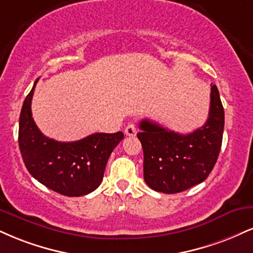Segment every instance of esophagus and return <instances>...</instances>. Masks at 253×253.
<instances>
[{
  "mask_svg": "<svg viewBox=\"0 0 253 253\" xmlns=\"http://www.w3.org/2000/svg\"><path fill=\"white\" fill-rule=\"evenodd\" d=\"M125 134L128 136H134L136 134V127L134 124H128L125 128Z\"/></svg>",
  "mask_w": 253,
  "mask_h": 253,
  "instance_id": "34e87169",
  "label": "esophagus"
}]
</instances>
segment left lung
<instances>
[{
    "instance_id": "8db88e82",
    "label": "left lung",
    "mask_w": 253,
    "mask_h": 253,
    "mask_svg": "<svg viewBox=\"0 0 253 253\" xmlns=\"http://www.w3.org/2000/svg\"><path fill=\"white\" fill-rule=\"evenodd\" d=\"M138 139L144 151V179L157 192H182L208 178L221 148L224 108L215 84L205 125L180 134L145 119L139 124Z\"/></svg>"
}]
</instances>
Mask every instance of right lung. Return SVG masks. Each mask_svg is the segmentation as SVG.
<instances>
[{
    "label": "right lung",
    "mask_w": 253,
    "mask_h": 253,
    "mask_svg": "<svg viewBox=\"0 0 253 253\" xmlns=\"http://www.w3.org/2000/svg\"><path fill=\"white\" fill-rule=\"evenodd\" d=\"M20 114L19 146L28 172L45 187L67 197H81L101 184L109 156L124 133H94L72 142H60L41 133L32 117L36 84Z\"/></svg>",
    "instance_id": "right-lung-1"
}]
</instances>
